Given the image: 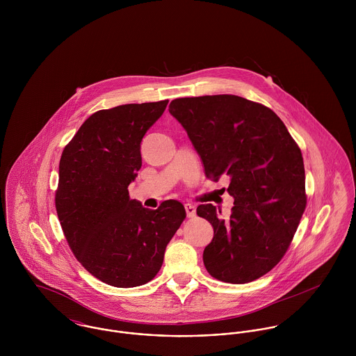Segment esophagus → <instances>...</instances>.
<instances>
[{
    "label": "esophagus",
    "mask_w": 356,
    "mask_h": 356,
    "mask_svg": "<svg viewBox=\"0 0 356 356\" xmlns=\"http://www.w3.org/2000/svg\"><path fill=\"white\" fill-rule=\"evenodd\" d=\"M185 211L188 218H195L196 216V207L192 204H185Z\"/></svg>",
    "instance_id": "1"
}]
</instances>
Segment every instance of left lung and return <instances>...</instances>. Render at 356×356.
<instances>
[{
	"label": "left lung",
	"mask_w": 356,
	"mask_h": 356,
	"mask_svg": "<svg viewBox=\"0 0 356 356\" xmlns=\"http://www.w3.org/2000/svg\"><path fill=\"white\" fill-rule=\"evenodd\" d=\"M170 113L199 153L207 178H229L227 220L212 204L197 215L213 227L203 261L216 280L245 284L286 252L305 209V163L284 122L267 106L233 95L172 100Z\"/></svg>",
	"instance_id": "left-lung-1"
}]
</instances>
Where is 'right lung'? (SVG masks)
I'll return each mask as SVG.
<instances>
[{"mask_svg":"<svg viewBox=\"0 0 356 356\" xmlns=\"http://www.w3.org/2000/svg\"><path fill=\"white\" fill-rule=\"evenodd\" d=\"M168 100L95 112L61 153L56 211L78 261L116 288H134L159 273L186 212L177 200L157 209L131 200L127 186L143 165L141 141Z\"/></svg>","mask_w":356,"mask_h":356,"instance_id":"1","label":"right lung"}]
</instances>
